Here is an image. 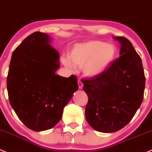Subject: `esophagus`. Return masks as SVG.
Listing matches in <instances>:
<instances>
[{"instance_id": "obj_1", "label": "esophagus", "mask_w": 152, "mask_h": 152, "mask_svg": "<svg viewBox=\"0 0 152 152\" xmlns=\"http://www.w3.org/2000/svg\"><path fill=\"white\" fill-rule=\"evenodd\" d=\"M77 83H78V87H79V89H82V88H83V82H82L80 80H78Z\"/></svg>"}]
</instances>
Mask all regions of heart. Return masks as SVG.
Masks as SVG:
<instances>
[{
	"instance_id": "heart-1",
	"label": "heart",
	"mask_w": 152,
	"mask_h": 152,
	"mask_svg": "<svg viewBox=\"0 0 152 152\" xmlns=\"http://www.w3.org/2000/svg\"><path fill=\"white\" fill-rule=\"evenodd\" d=\"M116 48L101 41H91L87 43L76 45L71 50L69 58L62 60L64 65L69 69L75 65L83 67V71L87 76H96L102 73L114 61Z\"/></svg>"
}]
</instances>
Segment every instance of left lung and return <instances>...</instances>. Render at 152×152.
<instances>
[{"label": "left lung", "instance_id": "obj_1", "mask_svg": "<svg viewBox=\"0 0 152 152\" xmlns=\"http://www.w3.org/2000/svg\"><path fill=\"white\" fill-rule=\"evenodd\" d=\"M114 38L121 43L120 57L102 73L82 80L88 96L87 122L104 133L118 131L131 121L143 101L145 88L140 56L126 37Z\"/></svg>", "mask_w": 152, "mask_h": 152}]
</instances>
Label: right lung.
<instances>
[{"label": "right lung", "instance_id": "1", "mask_svg": "<svg viewBox=\"0 0 152 152\" xmlns=\"http://www.w3.org/2000/svg\"><path fill=\"white\" fill-rule=\"evenodd\" d=\"M49 40L41 32L27 37L12 53L7 77L10 105L21 122L35 132L56 125L78 90L75 75H55L59 54Z\"/></svg>", "mask_w": 152, "mask_h": 152}]
</instances>
